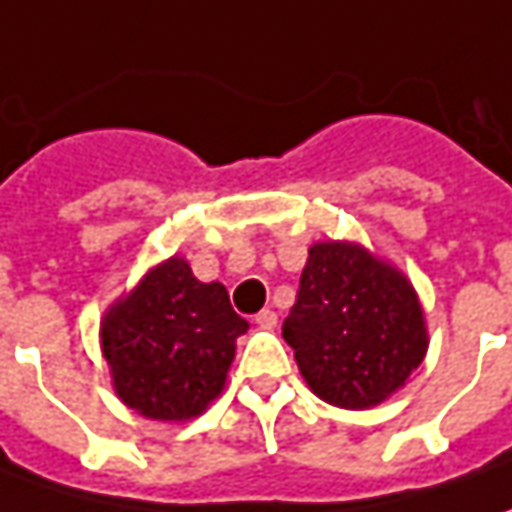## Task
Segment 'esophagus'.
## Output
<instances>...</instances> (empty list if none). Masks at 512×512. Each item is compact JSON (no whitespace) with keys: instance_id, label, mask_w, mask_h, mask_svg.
Returning a JSON list of instances; mask_svg holds the SVG:
<instances>
[{"instance_id":"obj_1","label":"esophagus","mask_w":512,"mask_h":512,"mask_svg":"<svg viewBox=\"0 0 512 512\" xmlns=\"http://www.w3.org/2000/svg\"><path fill=\"white\" fill-rule=\"evenodd\" d=\"M256 325L265 327V330H273V327L279 325V316H276L270 307H265V310H259V313H256Z\"/></svg>"}]
</instances>
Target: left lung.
Listing matches in <instances>:
<instances>
[{
  "instance_id": "1",
  "label": "left lung",
  "mask_w": 512,
  "mask_h": 512,
  "mask_svg": "<svg viewBox=\"0 0 512 512\" xmlns=\"http://www.w3.org/2000/svg\"><path fill=\"white\" fill-rule=\"evenodd\" d=\"M307 387L367 410L402 387L427 353L419 296L402 270L353 242H316L282 325Z\"/></svg>"
}]
</instances>
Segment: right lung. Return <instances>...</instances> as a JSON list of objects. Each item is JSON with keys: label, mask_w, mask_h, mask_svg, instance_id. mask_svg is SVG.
<instances>
[{"label": "right lung", "mask_w": 512, "mask_h": 512, "mask_svg": "<svg viewBox=\"0 0 512 512\" xmlns=\"http://www.w3.org/2000/svg\"><path fill=\"white\" fill-rule=\"evenodd\" d=\"M245 330L225 285L199 282L182 256H170L102 319L113 390L145 419H193L222 393Z\"/></svg>", "instance_id": "right-lung-1"}]
</instances>
